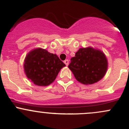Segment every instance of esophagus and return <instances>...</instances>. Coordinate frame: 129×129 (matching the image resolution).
<instances>
[{"label": "esophagus", "instance_id": "obj_1", "mask_svg": "<svg viewBox=\"0 0 129 129\" xmlns=\"http://www.w3.org/2000/svg\"><path fill=\"white\" fill-rule=\"evenodd\" d=\"M63 62H64L65 64L66 65V66H67L69 65V60H65L63 61Z\"/></svg>", "mask_w": 129, "mask_h": 129}]
</instances>
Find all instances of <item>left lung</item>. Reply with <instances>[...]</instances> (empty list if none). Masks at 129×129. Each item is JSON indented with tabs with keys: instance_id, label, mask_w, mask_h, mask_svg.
Listing matches in <instances>:
<instances>
[{
	"instance_id": "left-lung-1",
	"label": "left lung",
	"mask_w": 129,
	"mask_h": 129,
	"mask_svg": "<svg viewBox=\"0 0 129 129\" xmlns=\"http://www.w3.org/2000/svg\"><path fill=\"white\" fill-rule=\"evenodd\" d=\"M68 67L77 81L90 85L104 77L108 68V61L104 53L92 47L80 48L72 57Z\"/></svg>"
}]
</instances>
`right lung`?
Listing matches in <instances>:
<instances>
[{"label": "right lung", "instance_id": "add662e5", "mask_svg": "<svg viewBox=\"0 0 129 129\" xmlns=\"http://www.w3.org/2000/svg\"><path fill=\"white\" fill-rule=\"evenodd\" d=\"M65 66L56 54L41 48L30 51L25 58L24 63L27 77L35 85L44 87L51 84L61 69Z\"/></svg>", "mask_w": 129, "mask_h": 129}]
</instances>
